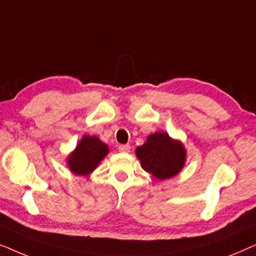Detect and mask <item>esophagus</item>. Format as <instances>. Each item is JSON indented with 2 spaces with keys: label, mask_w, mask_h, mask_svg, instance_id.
<instances>
[{
  "label": "esophagus",
  "mask_w": 256,
  "mask_h": 256,
  "mask_svg": "<svg viewBox=\"0 0 256 256\" xmlns=\"http://www.w3.org/2000/svg\"><path fill=\"white\" fill-rule=\"evenodd\" d=\"M118 152H130V146L129 144H122L118 146Z\"/></svg>",
  "instance_id": "esophagus-1"
}]
</instances>
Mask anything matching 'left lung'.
I'll use <instances>...</instances> for the list:
<instances>
[{
  "instance_id": "8db88e82",
  "label": "left lung",
  "mask_w": 256,
  "mask_h": 256,
  "mask_svg": "<svg viewBox=\"0 0 256 256\" xmlns=\"http://www.w3.org/2000/svg\"><path fill=\"white\" fill-rule=\"evenodd\" d=\"M142 169L156 180H166L183 170L186 162V149L182 141L174 140L166 132H156L135 150Z\"/></svg>"
}]
</instances>
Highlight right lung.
<instances>
[{
    "label": "right lung",
    "instance_id": "right-lung-1",
    "mask_svg": "<svg viewBox=\"0 0 256 256\" xmlns=\"http://www.w3.org/2000/svg\"><path fill=\"white\" fill-rule=\"evenodd\" d=\"M108 152L110 148L99 138L84 135L76 149L66 157V163L71 172L78 176H87L96 169Z\"/></svg>",
    "mask_w": 256,
    "mask_h": 256
}]
</instances>
